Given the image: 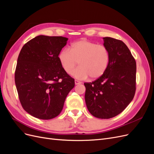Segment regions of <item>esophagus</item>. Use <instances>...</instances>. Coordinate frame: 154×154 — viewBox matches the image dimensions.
I'll return each mask as SVG.
<instances>
[{"instance_id":"34e87169","label":"esophagus","mask_w":154,"mask_h":154,"mask_svg":"<svg viewBox=\"0 0 154 154\" xmlns=\"http://www.w3.org/2000/svg\"><path fill=\"white\" fill-rule=\"evenodd\" d=\"M74 83H75V85H79V84H80V83H82L81 82L78 81V80H76L74 81Z\"/></svg>"}]
</instances>
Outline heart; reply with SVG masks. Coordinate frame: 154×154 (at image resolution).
I'll return each mask as SVG.
<instances>
[{
	"label": "heart",
	"mask_w": 154,
	"mask_h": 154,
	"mask_svg": "<svg viewBox=\"0 0 154 154\" xmlns=\"http://www.w3.org/2000/svg\"><path fill=\"white\" fill-rule=\"evenodd\" d=\"M58 58L68 74L71 73L79 62L81 67L72 73L76 79L85 80L89 76L96 79L105 72L110 62V53L105 45L83 38L71 44L69 49L62 50Z\"/></svg>",
	"instance_id": "heart-1"
}]
</instances>
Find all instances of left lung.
<instances>
[{"mask_svg": "<svg viewBox=\"0 0 154 154\" xmlns=\"http://www.w3.org/2000/svg\"><path fill=\"white\" fill-rule=\"evenodd\" d=\"M110 53L105 72L95 81L85 83V100L89 112L94 117L109 119L125 109L136 92V62L122 40L104 37Z\"/></svg>", "mask_w": 154, "mask_h": 154, "instance_id": "obj_1", "label": "left lung"}]
</instances>
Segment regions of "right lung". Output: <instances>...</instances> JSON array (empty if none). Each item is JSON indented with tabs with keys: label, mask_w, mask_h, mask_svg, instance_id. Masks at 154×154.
<instances>
[{
	"label": "right lung",
	"mask_w": 154,
	"mask_h": 154,
	"mask_svg": "<svg viewBox=\"0 0 154 154\" xmlns=\"http://www.w3.org/2000/svg\"><path fill=\"white\" fill-rule=\"evenodd\" d=\"M67 40L37 36L23 46L18 55L15 72L18 97L23 109L35 118L51 119L58 116L75 85L58 58Z\"/></svg>",
	"instance_id": "add662e5"
}]
</instances>
